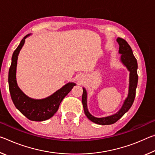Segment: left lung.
Segmentation results:
<instances>
[{
    "label": "left lung",
    "instance_id": "1",
    "mask_svg": "<svg viewBox=\"0 0 155 155\" xmlns=\"http://www.w3.org/2000/svg\"><path fill=\"white\" fill-rule=\"evenodd\" d=\"M117 41L119 44V52L122 54L121 61L130 71V85L128 96L127 98L125 100L121 109L117 114L111 116L101 117V118L94 117L88 111L87 107V92H86L85 89L83 88L82 103L85 114L91 122L101 125H109L116 122L129 110L135 98L136 88H137L138 82L137 59L133 55L132 49L127 41L124 39L118 38L117 39Z\"/></svg>",
    "mask_w": 155,
    "mask_h": 155
}]
</instances>
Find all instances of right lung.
<instances>
[{
    "instance_id": "right-lung-1",
    "label": "right lung",
    "mask_w": 155,
    "mask_h": 155,
    "mask_svg": "<svg viewBox=\"0 0 155 155\" xmlns=\"http://www.w3.org/2000/svg\"><path fill=\"white\" fill-rule=\"evenodd\" d=\"M28 35H29L24 37L19 46L13 53L8 77L9 92L14 105L25 116L32 121L41 122L53 116L58 110L63 99L71 91L75 84L73 83H68L51 96L41 100H34L28 98L20 90L18 87L15 77L18 55L24 45L26 38Z\"/></svg>"
}]
</instances>
